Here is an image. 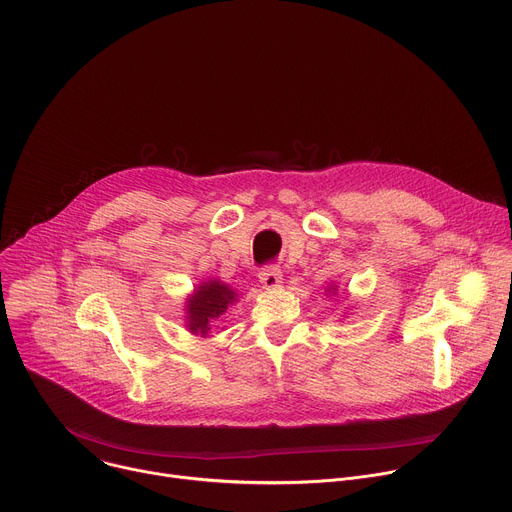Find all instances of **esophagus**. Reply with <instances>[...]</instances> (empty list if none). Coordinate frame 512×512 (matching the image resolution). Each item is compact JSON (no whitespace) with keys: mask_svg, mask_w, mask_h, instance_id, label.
<instances>
[{"mask_svg":"<svg viewBox=\"0 0 512 512\" xmlns=\"http://www.w3.org/2000/svg\"><path fill=\"white\" fill-rule=\"evenodd\" d=\"M259 281L263 283L265 289H277L281 281V271L277 267H265L259 271Z\"/></svg>","mask_w":512,"mask_h":512,"instance_id":"1","label":"esophagus"}]
</instances>
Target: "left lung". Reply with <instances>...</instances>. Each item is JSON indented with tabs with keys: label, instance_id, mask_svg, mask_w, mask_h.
Here are the masks:
<instances>
[{
	"label": "left lung",
	"instance_id": "obj_1",
	"mask_svg": "<svg viewBox=\"0 0 512 512\" xmlns=\"http://www.w3.org/2000/svg\"><path fill=\"white\" fill-rule=\"evenodd\" d=\"M328 291H336V287H334V285H332V287H328Z\"/></svg>",
	"mask_w": 512,
	"mask_h": 512
}]
</instances>
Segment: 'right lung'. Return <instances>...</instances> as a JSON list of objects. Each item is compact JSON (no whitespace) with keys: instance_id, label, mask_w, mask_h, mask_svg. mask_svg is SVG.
<instances>
[{"instance_id":"1","label":"right lung","mask_w":512,"mask_h":512,"mask_svg":"<svg viewBox=\"0 0 512 512\" xmlns=\"http://www.w3.org/2000/svg\"><path fill=\"white\" fill-rule=\"evenodd\" d=\"M237 302V291L218 279L202 281L186 302V326L192 334L206 336L210 322L221 318L231 304Z\"/></svg>"}]
</instances>
